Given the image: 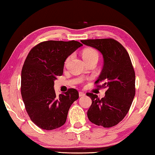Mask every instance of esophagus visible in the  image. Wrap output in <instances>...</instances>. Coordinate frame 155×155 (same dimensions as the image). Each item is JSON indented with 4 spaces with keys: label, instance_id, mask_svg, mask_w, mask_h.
Listing matches in <instances>:
<instances>
[{
    "label": "esophagus",
    "instance_id": "obj_1",
    "mask_svg": "<svg viewBox=\"0 0 155 155\" xmlns=\"http://www.w3.org/2000/svg\"><path fill=\"white\" fill-rule=\"evenodd\" d=\"M84 95H85V94H84V92H79V96L80 97H83V96H84Z\"/></svg>",
    "mask_w": 155,
    "mask_h": 155
}]
</instances>
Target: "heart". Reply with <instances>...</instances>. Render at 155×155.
I'll use <instances>...</instances> for the list:
<instances>
[{
    "instance_id": "1",
    "label": "heart",
    "mask_w": 155,
    "mask_h": 155,
    "mask_svg": "<svg viewBox=\"0 0 155 155\" xmlns=\"http://www.w3.org/2000/svg\"><path fill=\"white\" fill-rule=\"evenodd\" d=\"M82 58L84 60V61L87 63H91L92 61H98L99 54V52L97 51L96 49L93 48H86L82 51ZM70 58H68L66 60V62H68Z\"/></svg>"
}]
</instances>
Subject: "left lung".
Wrapping results in <instances>:
<instances>
[{
	"instance_id": "left-lung-1",
	"label": "left lung",
	"mask_w": 155,
	"mask_h": 155,
	"mask_svg": "<svg viewBox=\"0 0 155 155\" xmlns=\"http://www.w3.org/2000/svg\"><path fill=\"white\" fill-rule=\"evenodd\" d=\"M82 44L97 48L103 55L104 67L97 84L107 88L105 97L99 99L97 94L87 93L92 99L87 117L97 126L110 128L124 119L130 109L135 94V75L131 60L121 44L116 40L97 39L81 40Z\"/></svg>"
}]
</instances>
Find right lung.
I'll use <instances>...</instances> for the list:
<instances>
[{
	"label": "right lung",
	"instance_id": "obj_1",
	"mask_svg": "<svg viewBox=\"0 0 155 155\" xmlns=\"http://www.w3.org/2000/svg\"><path fill=\"white\" fill-rule=\"evenodd\" d=\"M82 46L74 40H49L34 46L27 55L21 74V94L29 118L40 128L50 130L64 125L70 107L79 98L73 88L56 96L54 86L63 75L65 61Z\"/></svg>",
	"mask_w": 155,
	"mask_h": 155
}]
</instances>
